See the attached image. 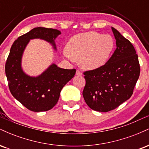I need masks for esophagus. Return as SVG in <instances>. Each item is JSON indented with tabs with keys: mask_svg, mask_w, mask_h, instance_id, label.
Returning <instances> with one entry per match:
<instances>
[{
	"mask_svg": "<svg viewBox=\"0 0 149 149\" xmlns=\"http://www.w3.org/2000/svg\"><path fill=\"white\" fill-rule=\"evenodd\" d=\"M76 76H81L82 75H83V74H82V73L80 72V71H78V70H77V71H76Z\"/></svg>",
	"mask_w": 149,
	"mask_h": 149,
	"instance_id": "obj_1",
	"label": "esophagus"
}]
</instances>
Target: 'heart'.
<instances>
[{
  "instance_id": "heart-1",
  "label": "heart",
  "mask_w": 149,
  "mask_h": 149,
  "mask_svg": "<svg viewBox=\"0 0 149 149\" xmlns=\"http://www.w3.org/2000/svg\"><path fill=\"white\" fill-rule=\"evenodd\" d=\"M115 42L111 36L90 31L74 36L68 42L63 54L71 61L79 58L83 69L93 70L104 66L111 55Z\"/></svg>"
}]
</instances>
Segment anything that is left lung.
Wrapping results in <instances>:
<instances>
[{
	"label": "left lung",
	"instance_id": "8db88e82",
	"mask_svg": "<svg viewBox=\"0 0 149 149\" xmlns=\"http://www.w3.org/2000/svg\"><path fill=\"white\" fill-rule=\"evenodd\" d=\"M116 49L102 67L84 73L83 92L88 107L99 112L115 109L129 100L139 77L140 66L134 46L113 27Z\"/></svg>",
	"mask_w": 149,
	"mask_h": 149
}]
</instances>
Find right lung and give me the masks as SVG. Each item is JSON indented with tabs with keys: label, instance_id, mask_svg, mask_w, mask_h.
<instances>
[{
	"label": "right lung",
	"instance_id": "right-lung-1",
	"mask_svg": "<svg viewBox=\"0 0 149 149\" xmlns=\"http://www.w3.org/2000/svg\"><path fill=\"white\" fill-rule=\"evenodd\" d=\"M60 31L36 27L17 39L12 45L6 64V75L10 92L17 100L29 110L46 111L52 109L59 100L60 92L76 74V69H64L51 64L41 74L31 76L22 66V56L32 39L49 42L57 50L55 39Z\"/></svg>",
	"mask_w": 149,
	"mask_h": 149
}]
</instances>
